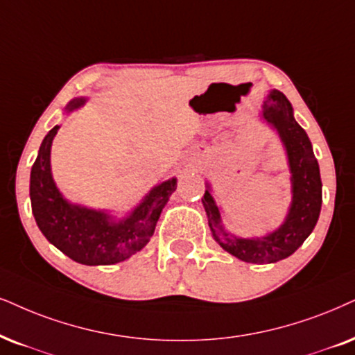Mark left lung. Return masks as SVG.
Segmentation results:
<instances>
[{"label": "left lung", "instance_id": "obj_1", "mask_svg": "<svg viewBox=\"0 0 355 355\" xmlns=\"http://www.w3.org/2000/svg\"><path fill=\"white\" fill-rule=\"evenodd\" d=\"M263 118L280 134L288 155L293 200L285 223L262 239H242L224 231L221 213L211 196L209 187L201 198L218 244L226 252L249 263H272L293 254L315 230L322 201L320 165L308 134L295 121L293 107L284 93L273 89L263 101Z\"/></svg>", "mask_w": 355, "mask_h": 355}]
</instances>
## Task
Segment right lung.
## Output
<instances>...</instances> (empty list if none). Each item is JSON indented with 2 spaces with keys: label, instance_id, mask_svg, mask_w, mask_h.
<instances>
[{
  "label": "right lung",
  "instance_id": "add662e5",
  "mask_svg": "<svg viewBox=\"0 0 355 355\" xmlns=\"http://www.w3.org/2000/svg\"><path fill=\"white\" fill-rule=\"evenodd\" d=\"M73 100L69 110L82 106ZM58 125L51 129L31 170V205L39 230L65 255L83 266H111L141 250L154 234L155 224L168 196L177 190V180L164 182L124 221L113 223L101 211L73 206L62 198L51 175V146Z\"/></svg>",
  "mask_w": 355,
  "mask_h": 355
}]
</instances>
